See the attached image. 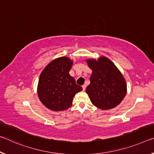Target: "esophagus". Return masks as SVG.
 <instances>
[{"instance_id": "esophagus-1", "label": "esophagus", "mask_w": 154, "mask_h": 154, "mask_svg": "<svg viewBox=\"0 0 154 154\" xmlns=\"http://www.w3.org/2000/svg\"><path fill=\"white\" fill-rule=\"evenodd\" d=\"M82 88H83V90H84V91H85V90H86V84L83 85Z\"/></svg>"}]
</instances>
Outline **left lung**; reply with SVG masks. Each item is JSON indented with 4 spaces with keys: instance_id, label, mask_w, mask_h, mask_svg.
Instances as JSON below:
<instances>
[{
    "instance_id": "8db88e82",
    "label": "left lung",
    "mask_w": 154,
    "mask_h": 154,
    "mask_svg": "<svg viewBox=\"0 0 154 154\" xmlns=\"http://www.w3.org/2000/svg\"><path fill=\"white\" fill-rule=\"evenodd\" d=\"M92 70L90 85L86 89L94 106L107 110L118 106L127 93L125 78L115 64L104 56L86 60Z\"/></svg>"
}]
</instances>
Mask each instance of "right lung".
<instances>
[{
	"mask_svg": "<svg viewBox=\"0 0 154 154\" xmlns=\"http://www.w3.org/2000/svg\"><path fill=\"white\" fill-rule=\"evenodd\" d=\"M72 60L60 57L44 68L38 84V95L42 103L51 110H66L72 106L73 97L82 90L69 74Z\"/></svg>",
	"mask_w": 154,
	"mask_h": 154,
	"instance_id": "add662e5",
	"label": "right lung"
}]
</instances>
